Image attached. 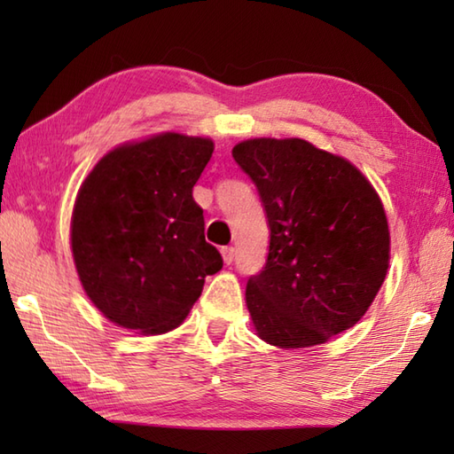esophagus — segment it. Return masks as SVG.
Masks as SVG:
<instances>
[{
  "label": "esophagus",
  "instance_id": "1",
  "mask_svg": "<svg viewBox=\"0 0 454 454\" xmlns=\"http://www.w3.org/2000/svg\"><path fill=\"white\" fill-rule=\"evenodd\" d=\"M234 257H236V249L232 246L222 247V259H224L226 265H232L234 263Z\"/></svg>",
  "mask_w": 454,
  "mask_h": 454
}]
</instances>
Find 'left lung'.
I'll use <instances>...</instances> for the list:
<instances>
[{
  "instance_id": "1",
  "label": "left lung",
  "mask_w": 454,
  "mask_h": 454,
  "mask_svg": "<svg viewBox=\"0 0 454 454\" xmlns=\"http://www.w3.org/2000/svg\"><path fill=\"white\" fill-rule=\"evenodd\" d=\"M232 156L257 187L271 238L246 304L263 341L325 343L369 310L387 277L382 202L353 163L301 138H254Z\"/></svg>"
}]
</instances>
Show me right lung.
Instances as JSON below:
<instances>
[{"instance_id": "add662e5", "label": "right lung", "mask_w": 454, "mask_h": 454, "mask_svg": "<svg viewBox=\"0 0 454 454\" xmlns=\"http://www.w3.org/2000/svg\"><path fill=\"white\" fill-rule=\"evenodd\" d=\"M215 150L208 138L166 132L124 144L83 181L72 215V254L91 302L140 333L177 327L222 255L205 239L192 187Z\"/></svg>"}]
</instances>
